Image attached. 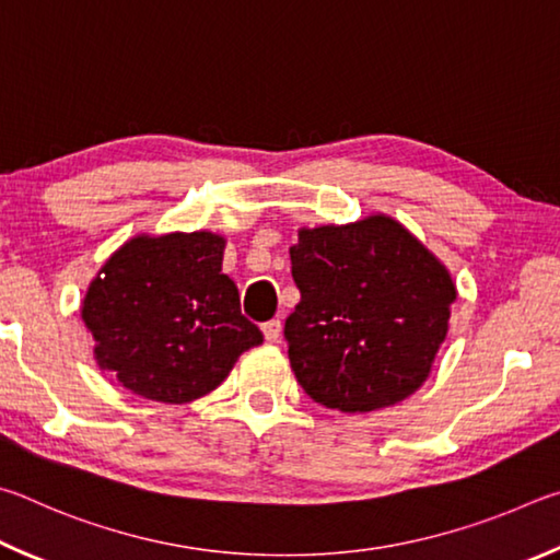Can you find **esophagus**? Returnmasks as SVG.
Returning a JSON list of instances; mask_svg holds the SVG:
<instances>
[{
    "mask_svg": "<svg viewBox=\"0 0 560 560\" xmlns=\"http://www.w3.org/2000/svg\"><path fill=\"white\" fill-rule=\"evenodd\" d=\"M262 335H265V339H268V341H278L280 335H282V322H280V319L265 322V325H262Z\"/></svg>",
    "mask_w": 560,
    "mask_h": 560,
    "instance_id": "obj_1",
    "label": "esophagus"
}]
</instances>
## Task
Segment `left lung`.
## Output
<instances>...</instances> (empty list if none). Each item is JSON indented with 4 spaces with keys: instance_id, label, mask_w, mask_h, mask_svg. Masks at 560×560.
Segmentation results:
<instances>
[{
    "instance_id": "1",
    "label": "left lung",
    "mask_w": 560,
    "mask_h": 560,
    "mask_svg": "<svg viewBox=\"0 0 560 560\" xmlns=\"http://www.w3.org/2000/svg\"><path fill=\"white\" fill-rule=\"evenodd\" d=\"M290 260L302 298L285 341L305 394L369 413L418 390L457 298L445 265L388 215L302 229Z\"/></svg>"
}]
</instances>
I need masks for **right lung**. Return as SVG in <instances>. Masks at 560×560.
Returning a JSON list of instances; mask_svg holds the SVG:
<instances>
[{"label":"right lung","mask_w":560,"mask_h":560,"mask_svg":"<svg viewBox=\"0 0 560 560\" xmlns=\"http://www.w3.org/2000/svg\"><path fill=\"white\" fill-rule=\"evenodd\" d=\"M221 235H140L88 288L83 322L95 359L117 384L160 404H189L231 374L262 331L241 315L235 282L221 272Z\"/></svg>","instance_id":"add662e5"}]
</instances>
